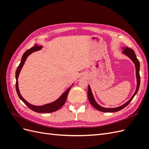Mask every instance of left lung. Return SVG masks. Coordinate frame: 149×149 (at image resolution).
Instances as JSON below:
<instances>
[{"label":"left lung","mask_w":149,"mask_h":149,"mask_svg":"<svg viewBox=\"0 0 149 149\" xmlns=\"http://www.w3.org/2000/svg\"><path fill=\"white\" fill-rule=\"evenodd\" d=\"M124 53H125L126 55H127L130 59L132 60V61L134 63L135 66H136V78H137V89L136 90V92L134 93V95L132 96V97L130 98V100L129 101H128L127 102L125 103L124 104H123V106H119L118 107H116V108H104L102 107L101 106H100V105L97 104V102H96V101L94 100V97L93 96V94L91 92V88H90L89 86H88V100L89 102L91 103V104L97 110L101 111V112H117L119 111L121 109H124L125 107L127 106L129 104L130 102L132 100L134 97L135 96V95L137 94L139 88V86H140V81H141V78H140V74H139V70H140V63L139 61L138 60V59L136 57V54H135L134 51L133 49H132L131 48H128V47H125L124 48V49L123 51Z\"/></svg>","instance_id":"1"}]
</instances>
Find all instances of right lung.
Segmentation results:
<instances>
[{"instance_id": "add662e5", "label": "right lung", "mask_w": 149, "mask_h": 149, "mask_svg": "<svg viewBox=\"0 0 149 149\" xmlns=\"http://www.w3.org/2000/svg\"><path fill=\"white\" fill-rule=\"evenodd\" d=\"M41 48H42V46H38V45H35V46L31 47V48L28 49V50H26L24 53L23 56H22V58L20 63L19 65V66H18L17 71L15 72V78H16L15 88H16V91H17L18 96H19L20 100L23 101L26 106H28L29 109H30L31 110H32L36 112H40V113H49V112H55V111L58 110L60 108H61L64 105V104L65 103L68 94V93L70 91L71 88L68 89L66 91L60 96V97L58 98L56 101H54L52 103L48 104L42 106H36L30 104H29L28 102H26L24 100L23 97L21 96V94L19 92V86H18V77H19V75L20 71H21L22 68L24 65V63L26 59V58H27V56L30 55V54H31V53H33L34 52L39 50V49H41Z\"/></svg>"}]
</instances>
